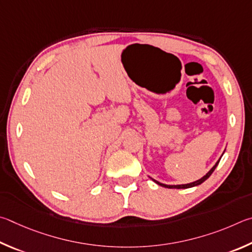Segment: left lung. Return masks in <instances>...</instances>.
Listing matches in <instances>:
<instances>
[{
    "mask_svg": "<svg viewBox=\"0 0 252 252\" xmlns=\"http://www.w3.org/2000/svg\"><path fill=\"white\" fill-rule=\"evenodd\" d=\"M219 161H220V159L216 162V165L213 167V168H211L208 173H207L204 177L202 178H200L199 180H197V182H193V183H190V184H186V185H165V184H161V183H158L157 180H154V182H155L156 184H158L159 185V186H161V187H165V188H176V189H183V188H190V187H195V186H198V185H200V184H202L205 182V180H207L208 179L209 177H210V175L214 173V170L216 169V167L218 166V164H219Z\"/></svg>",
    "mask_w": 252,
    "mask_h": 252,
    "instance_id": "left-lung-1",
    "label": "left lung"
}]
</instances>
